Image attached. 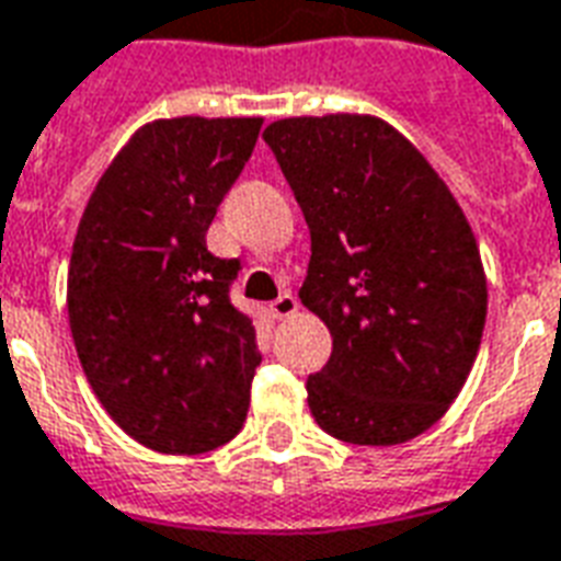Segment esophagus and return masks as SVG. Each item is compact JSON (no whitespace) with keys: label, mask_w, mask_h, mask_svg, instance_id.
Instances as JSON below:
<instances>
[{"label":"esophagus","mask_w":561,"mask_h":561,"mask_svg":"<svg viewBox=\"0 0 561 561\" xmlns=\"http://www.w3.org/2000/svg\"><path fill=\"white\" fill-rule=\"evenodd\" d=\"M272 313H275L277 320H289V317H296L298 313V298L293 293H284V296H277L272 301Z\"/></svg>","instance_id":"34e87169"}]
</instances>
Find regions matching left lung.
Here are the masks:
<instances>
[{
  "label": "left lung",
  "instance_id": "left-lung-1",
  "mask_svg": "<svg viewBox=\"0 0 561 561\" xmlns=\"http://www.w3.org/2000/svg\"><path fill=\"white\" fill-rule=\"evenodd\" d=\"M310 230L301 305L331 331L308 376L322 431L400 445L443 419L476 365L488 275L443 175L370 113L277 118L263 130Z\"/></svg>",
  "mask_w": 561,
  "mask_h": 561
}]
</instances>
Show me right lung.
<instances>
[{
    "label": "right lung",
    "mask_w": 561,
    "mask_h": 561,
    "mask_svg": "<svg viewBox=\"0 0 561 561\" xmlns=\"http://www.w3.org/2000/svg\"><path fill=\"white\" fill-rule=\"evenodd\" d=\"M260 125L146 122L98 179L73 236L77 358L110 419L151 451H215L248 419L263 358L251 320L227 296L239 260L208 253L206 232Z\"/></svg>",
    "instance_id": "1"
}]
</instances>
